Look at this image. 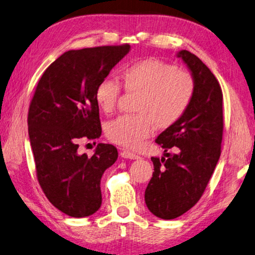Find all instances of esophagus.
Returning <instances> with one entry per match:
<instances>
[{
  "label": "esophagus",
  "instance_id": "esophagus-1",
  "mask_svg": "<svg viewBox=\"0 0 255 255\" xmlns=\"http://www.w3.org/2000/svg\"><path fill=\"white\" fill-rule=\"evenodd\" d=\"M120 154H121V157L124 158V159H131V160L140 159L139 155L131 152V151H128V150H122V151H121Z\"/></svg>",
  "mask_w": 255,
  "mask_h": 255
}]
</instances>
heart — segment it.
<instances>
[{"label": "heart", "mask_w": 255, "mask_h": 255, "mask_svg": "<svg viewBox=\"0 0 255 255\" xmlns=\"http://www.w3.org/2000/svg\"><path fill=\"white\" fill-rule=\"evenodd\" d=\"M120 84L128 93L139 94L137 115H123L109 123L106 134L114 143L135 149L152 134L153 127L167 128L181 119L195 93V80L188 71L162 60L148 58L121 70ZM120 97V86L105 78L94 91L98 109L111 113Z\"/></svg>", "instance_id": "1"}]
</instances>
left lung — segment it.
<instances>
[{"instance_id": "obj_1", "label": "left lung", "mask_w": 255, "mask_h": 255, "mask_svg": "<svg viewBox=\"0 0 255 255\" xmlns=\"http://www.w3.org/2000/svg\"><path fill=\"white\" fill-rule=\"evenodd\" d=\"M195 80L190 105L178 121L157 137L168 158H151L153 175L145 189L149 211L162 220L181 216L197 204L221 155L223 94L208 67L187 50L177 52Z\"/></svg>"}]
</instances>
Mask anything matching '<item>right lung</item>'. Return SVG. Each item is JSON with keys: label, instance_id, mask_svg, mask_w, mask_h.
<instances>
[{"label": "right lung", "instance_id": "right-lung-1", "mask_svg": "<svg viewBox=\"0 0 255 255\" xmlns=\"http://www.w3.org/2000/svg\"><path fill=\"white\" fill-rule=\"evenodd\" d=\"M130 50L122 44L66 51L44 71L31 101L28 128L38 181L49 202L68 216L93 215L102 205V176L118 150L98 143L88 158L78 153V140L101 136L94 91Z\"/></svg>", "mask_w": 255, "mask_h": 255}]
</instances>
